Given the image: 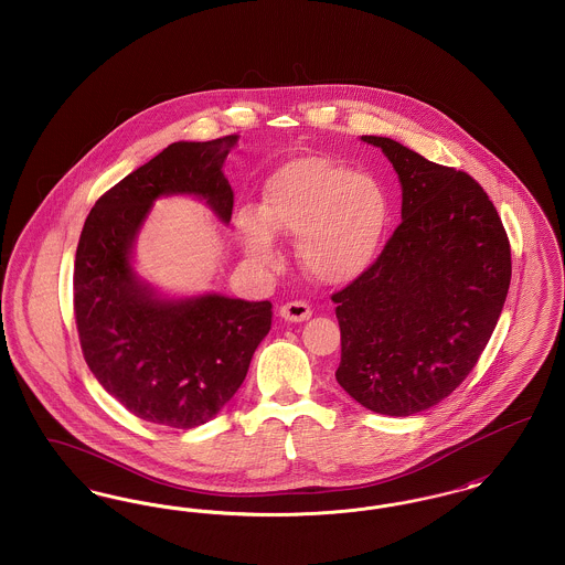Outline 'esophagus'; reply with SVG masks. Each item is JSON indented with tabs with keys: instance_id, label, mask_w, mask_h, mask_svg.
Returning <instances> with one entry per match:
<instances>
[{
	"instance_id": "1",
	"label": "esophagus",
	"mask_w": 565,
	"mask_h": 565,
	"mask_svg": "<svg viewBox=\"0 0 565 565\" xmlns=\"http://www.w3.org/2000/svg\"><path fill=\"white\" fill-rule=\"evenodd\" d=\"M279 316L286 322H305L311 318V307L305 300H292L279 309Z\"/></svg>"
}]
</instances>
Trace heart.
Masks as SVG:
<instances>
[{"label": "heart", "instance_id": "b5f03b06", "mask_svg": "<svg viewBox=\"0 0 565 565\" xmlns=\"http://www.w3.org/2000/svg\"><path fill=\"white\" fill-rule=\"evenodd\" d=\"M387 222L390 201L375 178L345 162L302 157L270 173L263 207L242 205L235 231L247 258L265 269L279 263L275 233L298 237L307 273L339 286L375 263Z\"/></svg>", "mask_w": 565, "mask_h": 565}]
</instances>
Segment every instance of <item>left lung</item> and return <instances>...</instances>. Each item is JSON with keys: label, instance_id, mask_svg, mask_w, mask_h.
Listing matches in <instances>:
<instances>
[{"label": "left lung", "instance_id": "obj_1", "mask_svg": "<svg viewBox=\"0 0 565 565\" xmlns=\"http://www.w3.org/2000/svg\"><path fill=\"white\" fill-rule=\"evenodd\" d=\"M403 222L375 263L332 295L341 326L339 385L355 403L406 417L447 398L470 375L511 286V243L487 192L390 137Z\"/></svg>", "mask_w": 565, "mask_h": 565}]
</instances>
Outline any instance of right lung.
Returning a JSON list of instances; mask_svg holds the SVG:
<instances>
[{
  "mask_svg": "<svg viewBox=\"0 0 565 565\" xmlns=\"http://www.w3.org/2000/svg\"><path fill=\"white\" fill-rule=\"evenodd\" d=\"M235 143L237 135H226L167 146L102 194L82 228L74 313L84 360L108 394L157 426L190 430L215 417L269 334V300H164L131 267L137 231L162 194H196L231 220L222 164Z\"/></svg>",
  "mask_w": 565,
  "mask_h": 565,
  "instance_id": "add662e5",
  "label": "right lung"
}]
</instances>
